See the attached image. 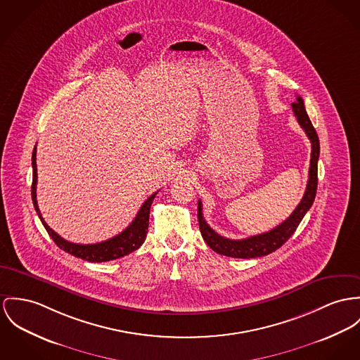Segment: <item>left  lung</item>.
<instances>
[{
  "label": "left lung",
  "instance_id": "left-lung-1",
  "mask_svg": "<svg viewBox=\"0 0 360 360\" xmlns=\"http://www.w3.org/2000/svg\"><path fill=\"white\" fill-rule=\"evenodd\" d=\"M292 108L295 112V116L297 117L299 124L303 127L307 137L311 141V160H309V174H308V182L305 188L304 195L296 210L292 212V215L278 224L270 231L252 236L244 240H230L226 237H221L217 231H214L208 223L202 217V204L198 200V224L200 231L207 243V245L212 250H215L219 255H224L229 257H237V259H252V257H262L266 256L278 248H281L296 231L297 226L300 224L302 219L304 218L307 211L311 208L316 188H318V159H319V139L318 134L307 115L304 108V101L302 97L296 98V103L292 104Z\"/></svg>",
  "mask_w": 360,
  "mask_h": 360
}]
</instances>
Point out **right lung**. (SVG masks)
<instances>
[{
	"label": "right lung",
	"instance_id": "add662e5",
	"mask_svg": "<svg viewBox=\"0 0 360 360\" xmlns=\"http://www.w3.org/2000/svg\"><path fill=\"white\" fill-rule=\"evenodd\" d=\"M31 163H32V185H31L32 204H34V208H35L39 219L42 221L44 227L46 229L48 234L52 237V240L55 241V244L58 248L74 255L75 257L83 259V260H87L91 263H101V262H110L113 259L123 257V256L131 253L133 250L139 249L143 244V241L146 238V233H148L150 205H152V201L158 192L152 194L150 197H148V200L139 208V214L134 218V221H131L130 226L127 229H124L120 234L112 237L107 241L98 243V244H87V245L74 244V243L64 240L63 237H60L56 231H53L46 224V221H44L41 211L38 208V202H37V178H38L37 176V146H34Z\"/></svg>",
	"mask_w": 360,
	"mask_h": 360
}]
</instances>
